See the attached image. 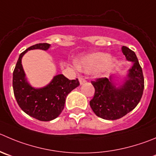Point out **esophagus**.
<instances>
[{
    "label": "esophagus",
    "mask_w": 156,
    "mask_h": 156,
    "mask_svg": "<svg viewBox=\"0 0 156 156\" xmlns=\"http://www.w3.org/2000/svg\"><path fill=\"white\" fill-rule=\"evenodd\" d=\"M79 81H80V85H82V84L85 83H87V80H86L84 78H83V77H80L79 78Z\"/></svg>",
    "instance_id": "esophagus-1"
}]
</instances>
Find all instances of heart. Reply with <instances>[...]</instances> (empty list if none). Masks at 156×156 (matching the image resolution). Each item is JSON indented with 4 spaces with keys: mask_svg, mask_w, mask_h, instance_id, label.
<instances>
[{
    "mask_svg": "<svg viewBox=\"0 0 156 156\" xmlns=\"http://www.w3.org/2000/svg\"><path fill=\"white\" fill-rule=\"evenodd\" d=\"M115 63L114 57H109L106 53L97 52L81 57L76 60L77 68L87 73L98 71L100 73H107L112 69Z\"/></svg>",
    "mask_w": 156,
    "mask_h": 156,
    "instance_id": "1",
    "label": "heart"
}]
</instances>
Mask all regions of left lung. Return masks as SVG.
Segmentation results:
<instances>
[{
	"instance_id": "1",
	"label": "left lung",
	"mask_w": 156,
	"mask_h": 156,
	"mask_svg": "<svg viewBox=\"0 0 156 156\" xmlns=\"http://www.w3.org/2000/svg\"><path fill=\"white\" fill-rule=\"evenodd\" d=\"M122 52L133 63L122 85L117 87L114 83L113 75L109 79L99 78L91 82L95 93L90 102V107L97 116L104 119H118L131 112L143 93L144 76L136 53L125 46L122 47Z\"/></svg>"
}]
</instances>
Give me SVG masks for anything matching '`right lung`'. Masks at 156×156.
I'll use <instances>...</instances> for the list:
<instances>
[{
    "label": "right lung",
    "mask_w": 156,
    "mask_h": 156,
    "mask_svg": "<svg viewBox=\"0 0 156 156\" xmlns=\"http://www.w3.org/2000/svg\"><path fill=\"white\" fill-rule=\"evenodd\" d=\"M50 46L44 43L28 47L20 54L13 73L14 96L20 109L30 116L45 122L59 116L64 108L67 95L80 85L78 79L69 80L63 74L55 76L48 85L42 88L30 85L21 64L22 57L28 50H47Z\"/></svg>",
    "instance_id": "right-lung-1"
}]
</instances>
